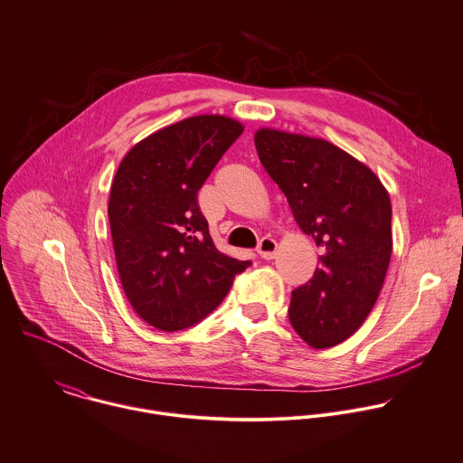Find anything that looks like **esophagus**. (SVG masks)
Returning <instances> with one entry per match:
<instances>
[{"mask_svg": "<svg viewBox=\"0 0 463 463\" xmlns=\"http://www.w3.org/2000/svg\"><path fill=\"white\" fill-rule=\"evenodd\" d=\"M257 253L262 257V259H266V260H271V259H275V255H277V241H273V239H262L260 242H259V246H257Z\"/></svg>", "mask_w": 463, "mask_h": 463, "instance_id": "1", "label": "esophagus"}]
</instances>
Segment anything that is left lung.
<instances>
[{"label":"left lung","instance_id":"obj_1","mask_svg":"<svg viewBox=\"0 0 463 463\" xmlns=\"http://www.w3.org/2000/svg\"><path fill=\"white\" fill-rule=\"evenodd\" d=\"M257 153L286 194L297 224L323 248L293 291L289 321L312 348L350 337L375 306L392 257V203L375 172L337 146L260 128Z\"/></svg>","mask_w":463,"mask_h":463}]
</instances>
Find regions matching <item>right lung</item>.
I'll return each mask as SVG.
<instances>
[{
  "instance_id": "add662e5",
  "label": "right lung",
  "mask_w": 463,
  "mask_h": 463,
  "mask_svg": "<svg viewBox=\"0 0 463 463\" xmlns=\"http://www.w3.org/2000/svg\"><path fill=\"white\" fill-rule=\"evenodd\" d=\"M244 126L197 115L138 142L115 174L108 215L124 293L157 330L186 328L208 316L250 262L221 253L197 204L217 161Z\"/></svg>"
}]
</instances>
